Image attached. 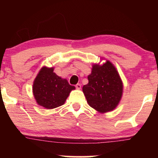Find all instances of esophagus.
Segmentation results:
<instances>
[{"label":"esophagus","instance_id":"1","mask_svg":"<svg viewBox=\"0 0 158 158\" xmlns=\"http://www.w3.org/2000/svg\"><path fill=\"white\" fill-rule=\"evenodd\" d=\"M81 84H77L76 85V88H77V89H81Z\"/></svg>","mask_w":158,"mask_h":158}]
</instances>
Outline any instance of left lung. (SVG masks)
I'll list each match as a JSON object with an SVG mask.
<instances>
[{
	"mask_svg": "<svg viewBox=\"0 0 158 158\" xmlns=\"http://www.w3.org/2000/svg\"><path fill=\"white\" fill-rule=\"evenodd\" d=\"M88 79L82 90L89 106L101 113L114 110L123 94V82L115 67L109 61L94 64Z\"/></svg>",
	"mask_w": 158,
	"mask_h": 158,
	"instance_id": "obj_1",
	"label": "left lung"
}]
</instances>
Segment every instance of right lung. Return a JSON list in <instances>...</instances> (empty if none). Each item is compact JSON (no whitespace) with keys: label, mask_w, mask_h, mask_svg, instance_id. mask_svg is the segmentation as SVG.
Here are the masks:
<instances>
[{"label":"right lung","mask_w":158,"mask_h":158,"mask_svg":"<svg viewBox=\"0 0 158 158\" xmlns=\"http://www.w3.org/2000/svg\"><path fill=\"white\" fill-rule=\"evenodd\" d=\"M75 87L61 79L55 73L53 68L44 67L36 77L32 87L34 97L39 106L52 109L62 106Z\"/></svg>","instance_id":"1"}]
</instances>
